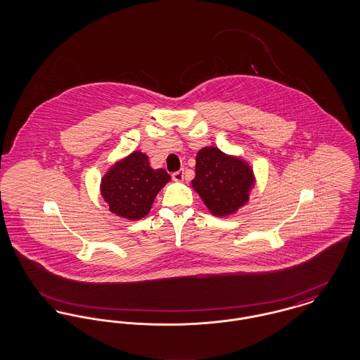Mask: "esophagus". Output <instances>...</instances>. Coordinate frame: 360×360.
Here are the masks:
<instances>
[{
  "label": "esophagus",
  "instance_id": "34e87169",
  "mask_svg": "<svg viewBox=\"0 0 360 360\" xmlns=\"http://www.w3.org/2000/svg\"><path fill=\"white\" fill-rule=\"evenodd\" d=\"M184 178H185V172H184V170L172 172V179H174L175 182H181V181H184Z\"/></svg>",
  "mask_w": 360,
  "mask_h": 360
}]
</instances>
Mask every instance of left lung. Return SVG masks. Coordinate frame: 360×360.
Returning a JSON list of instances; mask_svg holds the SVG:
<instances>
[{"label": "left lung", "mask_w": 360, "mask_h": 360, "mask_svg": "<svg viewBox=\"0 0 360 360\" xmlns=\"http://www.w3.org/2000/svg\"><path fill=\"white\" fill-rule=\"evenodd\" d=\"M255 185L251 166L241 158L205 147L195 158V176L191 186L214 216H229L248 202Z\"/></svg>", "instance_id": "left-lung-1"}]
</instances>
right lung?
I'll list each match as a JSON object with an SVG mask.
<instances>
[{"label":"right lung","instance_id":"1","mask_svg":"<svg viewBox=\"0 0 360 360\" xmlns=\"http://www.w3.org/2000/svg\"><path fill=\"white\" fill-rule=\"evenodd\" d=\"M170 179L166 170L150 166L147 155L134 151L103 175L101 194L112 213L127 220H140L150 213L156 194Z\"/></svg>","mask_w":360,"mask_h":360}]
</instances>
